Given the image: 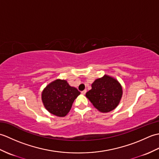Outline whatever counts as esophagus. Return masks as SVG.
I'll use <instances>...</instances> for the list:
<instances>
[{
	"label": "esophagus",
	"mask_w": 159,
	"mask_h": 159,
	"mask_svg": "<svg viewBox=\"0 0 159 159\" xmlns=\"http://www.w3.org/2000/svg\"><path fill=\"white\" fill-rule=\"evenodd\" d=\"M86 92H87V90H86V89H85V90L82 91V92H81V93H82V94H83V95H84V94H85V93H86Z\"/></svg>",
	"instance_id": "1"
}]
</instances>
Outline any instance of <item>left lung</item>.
I'll use <instances>...</instances> for the list:
<instances>
[{
    "label": "left lung",
    "mask_w": 159,
    "mask_h": 159,
    "mask_svg": "<svg viewBox=\"0 0 159 159\" xmlns=\"http://www.w3.org/2000/svg\"><path fill=\"white\" fill-rule=\"evenodd\" d=\"M122 87L117 80L108 75L95 80L85 94L94 107L102 113L116 109L122 96Z\"/></svg>",
    "instance_id": "left-lung-1"
}]
</instances>
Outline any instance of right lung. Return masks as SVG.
<instances>
[{
  "label": "right lung",
  "mask_w": 159,
  "mask_h": 159,
  "mask_svg": "<svg viewBox=\"0 0 159 159\" xmlns=\"http://www.w3.org/2000/svg\"><path fill=\"white\" fill-rule=\"evenodd\" d=\"M80 93L66 80L57 79L43 90L42 100L48 112L56 116L64 117L69 113L74 100Z\"/></svg>",
  "instance_id": "right-lung-1"
}]
</instances>
